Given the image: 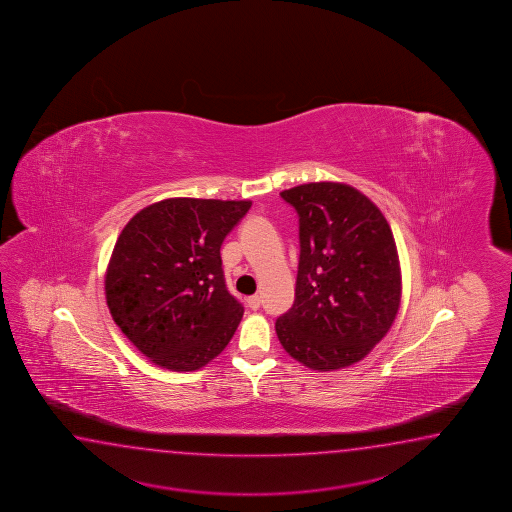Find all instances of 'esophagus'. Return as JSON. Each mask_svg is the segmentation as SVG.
<instances>
[{
  "label": "esophagus",
  "mask_w": 512,
  "mask_h": 512,
  "mask_svg": "<svg viewBox=\"0 0 512 512\" xmlns=\"http://www.w3.org/2000/svg\"><path fill=\"white\" fill-rule=\"evenodd\" d=\"M247 305L251 307L252 311H258L261 305L260 296H251V298H247Z\"/></svg>",
  "instance_id": "34e87169"
}]
</instances>
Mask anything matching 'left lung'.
<instances>
[{
    "mask_svg": "<svg viewBox=\"0 0 512 512\" xmlns=\"http://www.w3.org/2000/svg\"><path fill=\"white\" fill-rule=\"evenodd\" d=\"M280 194L300 216V263L296 298L276 320V334L312 371L349 367L380 343L400 309L391 227L345 183H305Z\"/></svg>",
    "mask_w": 512,
    "mask_h": 512,
    "instance_id": "obj_1",
    "label": "left lung"
}]
</instances>
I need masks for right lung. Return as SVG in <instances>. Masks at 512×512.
<instances>
[{
    "instance_id": "1",
    "label": "right lung",
    "mask_w": 512,
    "mask_h": 512,
    "mask_svg": "<svg viewBox=\"0 0 512 512\" xmlns=\"http://www.w3.org/2000/svg\"><path fill=\"white\" fill-rule=\"evenodd\" d=\"M251 205L169 198L123 227L105 296L112 320L152 363L198 371L231 341L243 307L227 291L220 249Z\"/></svg>"
}]
</instances>
